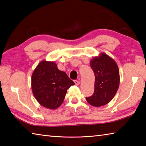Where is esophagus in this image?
I'll use <instances>...</instances> for the list:
<instances>
[{
  "label": "esophagus",
  "instance_id": "1",
  "mask_svg": "<svg viewBox=\"0 0 146 146\" xmlns=\"http://www.w3.org/2000/svg\"><path fill=\"white\" fill-rule=\"evenodd\" d=\"M74 82H75V84H76V86H78V85L80 84V81H79V80H75V81H74Z\"/></svg>",
  "mask_w": 146,
  "mask_h": 146
}]
</instances>
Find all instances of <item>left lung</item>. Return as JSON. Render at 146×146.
Here are the masks:
<instances>
[{
	"instance_id": "left-lung-1",
	"label": "left lung",
	"mask_w": 146,
	"mask_h": 146,
	"mask_svg": "<svg viewBox=\"0 0 146 146\" xmlns=\"http://www.w3.org/2000/svg\"><path fill=\"white\" fill-rule=\"evenodd\" d=\"M95 73V90L92 96L86 97L87 102L94 107L107 104L117 93L120 84V73L114 59L104 53L95 56L90 61Z\"/></svg>"
}]
</instances>
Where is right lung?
<instances>
[{"label": "right lung", "instance_id": "obj_1", "mask_svg": "<svg viewBox=\"0 0 146 146\" xmlns=\"http://www.w3.org/2000/svg\"><path fill=\"white\" fill-rule=\"evenodd\" d=\"M75 83L60 71L55 62L42 60L31 75V89L35 98L43 107L55 110L65 98L68 89Z\"/></svg>", "mask_w": 146, "mask_h": 146}]
</instances>
